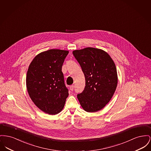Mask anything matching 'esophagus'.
<instances>
[{
    "mask_svg": "<svg viewBox=\"0 0 151 151\" xmlns=\"http://www.w3.org/2000/svg\"><path fill=\"white\" fill-rule=\"evenodd\" d=\"M70 88L71 91H73V89H74V86H73V85H71Z\"/></svg>",
    "mask_w": 151,
    "mask_h": 151,
    "instance_id": "1",
    "label": "esophagus"
}]
</instances>
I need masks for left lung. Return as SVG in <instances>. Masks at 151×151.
<instances>
[{"label":"left lung","mask_w":151,"mask_h":151,"mask_svg":"<svg viewBox=\"0 0 151 151\" xmlns=\"http://www.w3.org/2000/svg\"><path fill=\"white\" fill-rule=\"evenodd\" d=\"M72 53L80 64L86 79V86L77 97L88 112L101 109L113 96L117 84L115 64L102 50L88 47Z\"/></svg>","instance_id":"8db88e82"}]
</instances>
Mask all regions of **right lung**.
<instances>
[{
    "instance_id": "obj_1",
    "label": "right lung",
    "mask_w": 151,
    "mask_h": 151,
    "mask_svg": "<svg viewBox=\"0 0 151 151\" xmlns=\"http://www.w3.org/2000/svg\"><path fill=\"white\" fill-rule=\"evenodd\" d=\"M68 51L52 49L36 56L27 71L28 94L36 106L50 115L59 113L68 96L62 71Z\"/></svg>"
}]
</instances>
